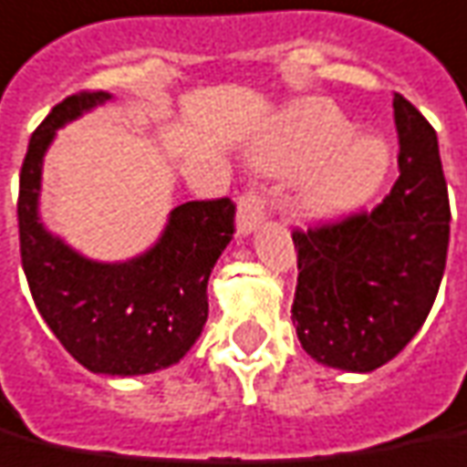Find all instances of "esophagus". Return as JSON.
Segmentation results:
<instances>
[{
    "mask_svg": "<svg viewBox=\"0 0 467 467\" xmlns=\"http://www.w3.org/2000/svg\"><path fill=\"white\" fill-rule=\"evenodd\" d=\"M265 220V202L257 192H247L240 198V205H237V217H234V227H237V234L240 237H247L250 233H254L260 223Z\"/></svg>",
    "mask_w": 467,
    "mask_h": 467,
    "instance_id": "1",
    "label": "esophagus"
}]
</instances>
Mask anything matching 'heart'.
<instances>
[{"label":"heart","mask_w":467,"mask_h":467,"mask_svg":"<svg viewBox=\"0 0 467 467\" xmlns=\"http://www.w3.org/2000/svg\"><path fill=\"white\" fill-rule=\"evenodd\" d=\"M354 130L334 103L312 99L286 110L277 140L265 153L275 171L309 172L299 192V210L312 223L354 215L389 181L393 165L389 140Z\"/></svg>","instance_id":"b5f03b06"}]
</instances>
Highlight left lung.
Segmentation results:
<instances>
[{
  "mask_svg": "<svg viewBox=\"0 0 467 467\" xmlns=\"http://www.w3.org/2000/svg\"><path fill=\"white\" fill-rule=\"evenodd\" d=\"M400 175L371 215L295 233L299 344L317 364L368 374L423 327L443 279L451 205L436 130L393 99Z\"/></svg>",
  "mask_w": 467,
  "mask_h": 467,
  "instance_id": "1",
  "label": "left lung"
}]
</instances>
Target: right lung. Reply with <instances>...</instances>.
Segmentation results:
<instances>
[{"label":"right lung","instance_id":"obj_1","mask_svg":"<svg viewBox=\"0 0 467 467\" xmlns=\"http://www.w3.org/2000/svg\"><path fill=\"white\" fill-rule=\"evenodd\" d=\"M110 93L68 96L29 140L19 175L22 265L36 309L61 347L103 376H143L175 366L207 321V282L234 233L227 198L182 202L150 247L128 260H93L41 217V172L57 133Z\"/></svg>","mask_w":467,"mask_h":467}]
</instances>
